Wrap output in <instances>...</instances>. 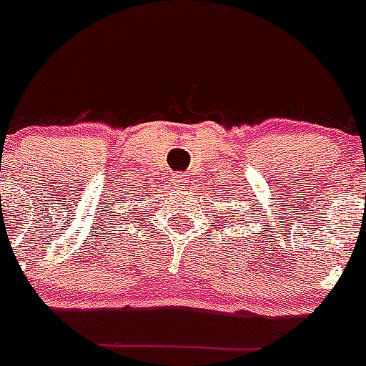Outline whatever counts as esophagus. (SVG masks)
<instances>
[{
    "label": "esophagus",
    "instance_id": "34e87169",
    "mask_svg": "<svg viewBox=\"0 0 366 366\" xmlns=\"http://www.w3.org/2000/svg\"><path fill=\"white\" fill-rule=\"evenodd\" d=\"M174 183H176V187H181V185H185L187 181H185V177L181 176V174H176V176H174Z\"/></svg>",
    "mask_w": 366,
    "mask_h": 366
}]
</instances>
